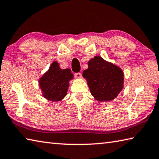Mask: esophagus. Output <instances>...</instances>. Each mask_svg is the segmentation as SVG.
<instances>
[{
	"label": "esophagus",
	"mask_w": 159,
	"mask_h": 159,
	"mask_svg": "<svg viewBox=\"0 0 159 159\" xmlns=\"http://www.w3.org/2000/svg\"><path fill=\"white\" fill-rule=\"evenodd\" d=\"M74 76L76 78V79H80L82 76V74L80 72H79V73H76L74 74Z\"/></svg>",
	"instance_id": "esophagus-1"
}]
</instances>
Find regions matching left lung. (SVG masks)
<instances>
[{
	"label": "left lung",
	"mask_w": 159,
	"mask_h": 159,
	"mask_svg": "<svg viewBox=\"0 0 159 159\" xmlns=\"http://www.w3.org/2000/svg\"><path fill=\"white\" fill-rule=\"evenodd\" d=\"M88 68L83 71V76L88 81L92 96L99 102L112 101L122 91L124 73L121 69L102 57L89 60Z\"/></svg>",
	"instance_id": "left-lung-1"
}]
</instances>
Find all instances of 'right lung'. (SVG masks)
Returning a JSON list of instances; mask_svg holds the SVG:
<instances>
[{"mask_svg":"<svg viewBox=\"0 0 159 159\" xmlns=\"http://www.w3.org/2000/svg\"><path fill=\"white\" fill-rule=\"evenodd\" d=\"M73 77L70 69L62 70L57 62L54 61L39 80L43 97L51 102L61 101L67 95L70 80Z\"/></svg>","mask_w":159,"mask_h":159,"instance_id":"obj_1","label":"right lung"}]
</instances>
